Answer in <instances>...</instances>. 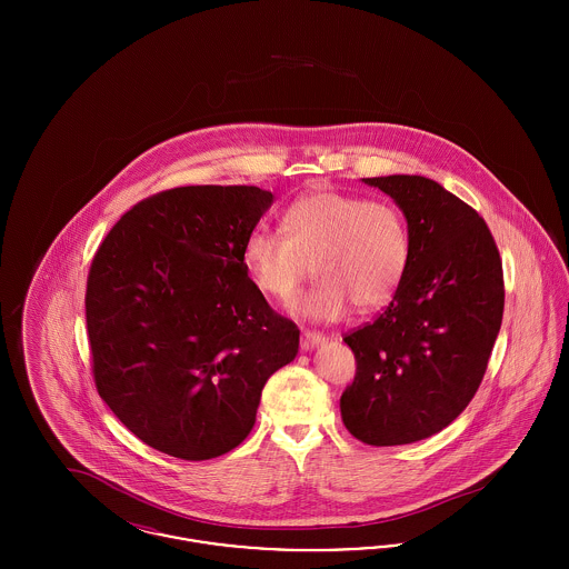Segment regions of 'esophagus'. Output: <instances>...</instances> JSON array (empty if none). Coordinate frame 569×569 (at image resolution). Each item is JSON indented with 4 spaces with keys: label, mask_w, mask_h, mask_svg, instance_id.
Instances as JSON below:
<instances>
[{
    "label": "esophagus",
    "mask_w": 569,
    "mask_h": 569,
    "mask_svg": "<svg viewBox=\"0 0 569 569\" xmlns=\"http://www.w3.org/2000/svg\"><path fill=\"white\" fill-rule=\"evenodd\" d=\"M322 341H325V337H322L320 332H316V330H302V332H300V348H302L305 352L318 348Z\"/></svg>",
    "instance_id": "obj_1"
}]
</instances>
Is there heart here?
Listing matches in <instances>:
<instances>
[{"label":"heart","instance_id":"b5f03b06","mask_svg":"<svg viewBox=\"0 0 569 569\" xmlns=\"http://www.w3.org/2000/svg\"><path fill=\"white\" fill-rule=\"evenodd\" d=\"M283 231L253 228L243 243L244 269L258 290L290 298L309 277L318 281L292 302V313L311 322H337L352 302L376 311L397 295L409 262L406 217L388 200L313 190L283 216Z\"/></svg>","mask_w":569,"mask_h":569}]
</instances>
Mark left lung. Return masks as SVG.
Returning <instances> with one entry per match:
<instances>
[{
	"label": "left lung",
	"instance_id": "obj_1",
	"mask_svg": "<svg viewBox=\"0 0 569 569\" xmlns=\"http://www.w3.org/2000/svg\"><path fill=\"white\" fill-rule=\"evenodd\" d=\"M406 216L409 262L390 305L343 341L356 378L341 418L369 446L443 431L473 399L503 318V271L485 219L420 174L362 179Z\"/></svg>",
	"mask_w": 569,
	"mask_h": 569
}]
</instances>
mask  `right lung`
<instances>
[{"label": "right lung", "mask_w": 569, "mask_h": 569, "mask_svg": "<svg viewBox=\"0 0 569 569\" xmlns=\"http://www.w3.org/2000/svg\"><path fill=\"white\" fill-rule=\"evenodd\" d=\"M253 186L174 188L138 202L100 244L84 311L110 411L163 455L207 460L256 425L298 328L249 279L243 243L271 209Z\"/></svg>", "instance_id": "add662e5"}]
</instances>
